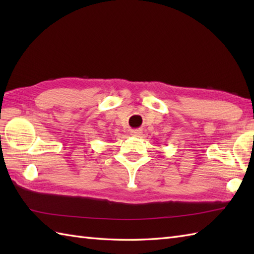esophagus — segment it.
Returning <instances> with one entry per match:
<instances>
[{"mask_svg":"<svg viewBox=\"0 0 254 254\" xmlns=\"http://www.w3.org/2000/svg\"><path fill=\"white\" fill-rule=\"evenodd\" d=\"M142 130H132L131 131V135L133 136H141L142 135Z\"/></svg>","mask_w":254,"mask_h":254,"instance_id":"34e87169","label":"esophagus"}]
</instances>
